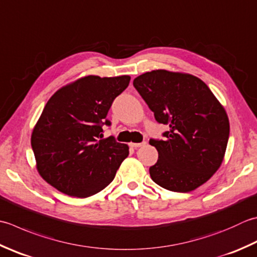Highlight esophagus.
Segmentation results:
<instances>
[{
  "mask_svg": "<svg viewBox=\"0 0 257 257\" xmlns=\"http://www.w3.org/2000/svg\"><path fill=\"white\" fill-rule=\"evenodd\" d=\"M129 145H130V147H133V148H139V147H143V146H145L146 143L145 142L144 143H130Z\"/></svg>",
  "mask_w": 257,
  "mask_h": 257,
  "instance_id": "34e87169",
  "label": "esophagus"
}]
</instances>
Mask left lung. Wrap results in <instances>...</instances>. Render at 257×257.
<instances>
[{
	"label": "left lung",
	"mask_w": 257,
	"mask_h": 257,
	"mask_svg": "<svg viewBox=\"0 0 257 257\" xmlns=\"http://www.w3.org/2000/svg\"><path fill=\"white\" fill-rule=\"evenodd\" d=\"M165 140L150 139L158 160L150 177L163 188L188 193L207 182L223 163L229 137L227 113L204 81L188 73L154 70L134 80Z\"/></svg>",
	"instance_id": "1"
}]
</instances>
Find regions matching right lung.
<instances>
[{
    "label": "right lung",
    "instance_id": "add662e5",
    "mask_svg": "<svg viewBox=\"0 0 257 257\" xmlns=\"http://www.w3.org/2000/svg\"><path fill=\"white\" fill-rule=\"evenodd\" d=\"M129 75H88L59 89L45 104L32 132L31 146L41 177L59 192L78 198L99 193L112 182L129 147L102 125Z\"/></svg>",
    "mask_w": 257,
    "mask_h": 257
}]
</instances>
